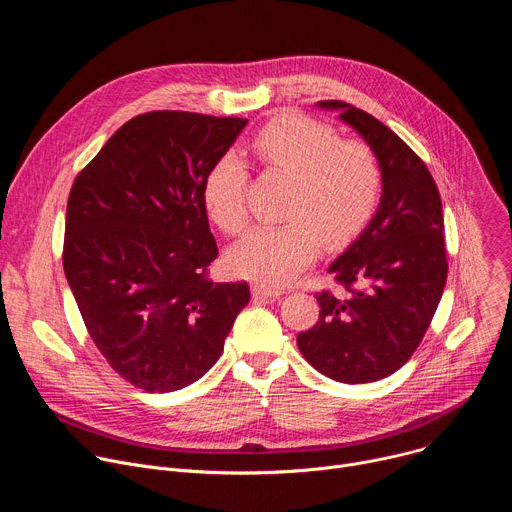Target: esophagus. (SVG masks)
<instances>
[{"label": "esophagus", "mask_w": 512, "mask_h": 512, "mask_svg": "<svg viewBox=\"0 0 512 512\" xmlns=\"http://www.w3.org/2000/svg\"><path fill=\"white\" fill-rule=\"evenodd\" d=\"M251 291H253V298H269V300L279 298L283 294V289L269 287V285H263V283H255Z\"/></svg>", "instance_id": "1"}]
</instances>
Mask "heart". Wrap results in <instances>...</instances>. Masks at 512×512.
<instances>
[{"label":"heart","mask_w":512,"mask_h":512,"mask_svg":"<svg viewBox=\"0 0 512 512\" xmlns=\"http://www.w3.org/2000/svg\"><path fill=\"white\" fill-rule=\"evenodd\" d=\"M265 172L291 180L279 227L253 231L229 255L233 271L283 285L312 265L326 247H342L371 223L383 194L375 152L348 141L314 117L291 113L267 123L249 143ZM249 170L237 154L218 158L204 180L208 216L229 235L245 233Z\"/></svg>","instance_id":"heart-1"}]
</instances>
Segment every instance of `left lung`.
I'll list each match as a JSON object with an SVG mask.
<instances>
[{
    "instance_id": "1",
    "label": "left lung",
    "mask_w": 512,
    "mask_h": 512,
    "mask_svg": "<svg viewBox=\"0 0 512 512\" xmlns=\"http://www.w3.org/2000/svg\"><path fill=\"white\" fill-rule=\"evenodd\" d=\"M338 109L379 158L383 196L371 225L330 265L344 294H316L320 318L298 348L322 375L373 383L399 371L423 340L448 279L440 190L425 162L385 123L342 101Z\"/></svg>"
}]
</instances>
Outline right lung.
<instances>
[{"instance_id":"obj_1","label":"right lung","mask_w":512,"mask_h":512,"mask_svg":"<svg viewBox=\"0 0 512 512\" xmlns=\"http://www.w3.org/2000/svg\"><path fill=\"white\" fill-rule=\"evenodd\" d=\"M247 125L150 111L129 119L72 182L62 267L87 332L137 389L198 381L223 354L245 281L214 283L218 255L202 186Z\"/></svg>"}]
</instances>
